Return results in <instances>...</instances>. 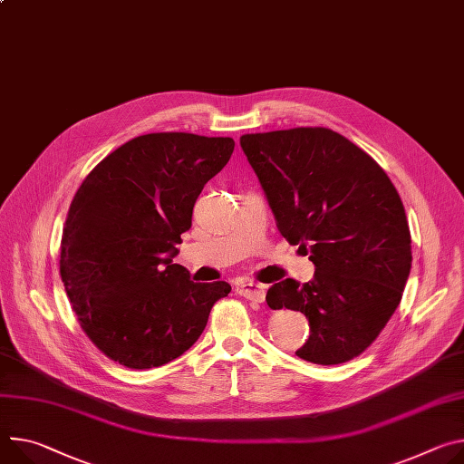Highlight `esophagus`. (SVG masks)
Segmentation results:
<instances>
[{"label": "esophagus", "instance_id": "esophagus-1", "mask_svg": "<svg viewBox=\"0 0 464 464\" xmlns=\"http://www.w3.org/2000/svg\"><path fill=\"white\" fill-rule=\"evenodd\" d=\"M237 292L240 294V296L256 302V304H263L265 302V296H266V290H265V285L261 283H254V281H242L237 285Z\"/></svg>", "mask_w": 464, "mask_h": 464}]
</instances>
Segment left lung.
<instances>
[{
	"mask_svg": "<svg viewBox=\"0 0 464 464\" xmlns=\"http://www.w3.org/2000/svg\"><path fill=\"white\" fill-rule=\"evenodd\" d=\"M279 233L300 244L314 277L268 288L272 309L300 311L311 334L296 352L314 364L361 355L387 325L411 272V233L398 190L366 151L325 128L242 135Z\"/></svg>",
	"mask_w": 464,
	"mask_h": 464,
	"instance_id": "8db88e82",
	"label": "left lung"
}]
</instances>
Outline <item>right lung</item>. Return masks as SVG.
Returning a JSON list of instances; mask_svg holds the SVG:
<instances>
[{
	"label": "right lung",
	"instance_id": "add662e5",
	"mask_svg": "<svg viewBox=\"0 0 464 464\" xmlns=\"http://www.w3.org/2000/svg\"><path fill=\"white\" fill-rule=\"evenodd\" d=\"M229 137L150 133L107 155L75 192L61 277L89 339L128 368L162 366L203 333L226 281L194 283L174 265L205 183L227 164Z\"/></svg>",
	"mask_w": 464,
	"mask_h": 464
}]
</instances>
